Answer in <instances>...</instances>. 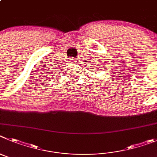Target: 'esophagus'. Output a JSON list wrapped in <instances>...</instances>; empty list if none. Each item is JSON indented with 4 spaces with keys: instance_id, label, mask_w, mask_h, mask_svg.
I'll return each instance as SVG.
<instances>
[{
    "instance_id": "1",
    "label": "esophagus",
    "mask_w": 157,
    "mask_h": 157,
    "mask_svg": "<svg viewBox=\"0 0 157 157\" xmlns=\"http://www.w3.org/2000/svg\"><path fill=\"white\" fill-rule=\"evenodd\" d=\"M70 60H71L72 63H77V62H76V60H77V59H73V58H71V59H70Z\"/></svg>"
}]
</instances>
